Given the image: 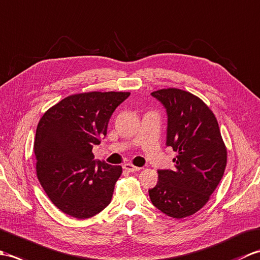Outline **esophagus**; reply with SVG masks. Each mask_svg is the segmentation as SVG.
<instances>
[{"instance_id":"esophagus-1","label":"esophagus","mask_w":260,"mask_h":260,"mask_svg":"<svg viewBox=\"0 0 260 260\" xmlns=\"http://www.w3.org/2000/svg\"><path fill=\"white\" fill-rule=\"evenodd\" d=\"M124 170H126L127 172H136V171H140L141 170V168H139V167H135V165H133V164H131V163H126V164H124Z\"/></svg>"}]
</instances>
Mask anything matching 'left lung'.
<instances>
[{
  "label": "left lung",
  "instance_id": "obj_1",
  "mask_svg": "<svg viewBox=\"0 0 260 260\" xmlns=\"http://www.w3.org/2000/svg\"><path fill=\"white\" fill-rule=\"evenodd\" d=\"M151 95L167 110V146L178 155L173 158L174 170L157 171L158 181L148 194L167 215L189 217L209 201L221 181L227 148L217 118L200 98L176 88Z\"/></svg>",
  "mask_w": 260,
  "mask_h": 260
}]
</instances>
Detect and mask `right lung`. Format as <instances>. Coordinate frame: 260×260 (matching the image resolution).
<instances>
[{"mask_svg": "<svg viewBox=\"0 0 260 260\" xmlns=\"http://www.w3.org/2000/svg\"><path fill=\"white\" fill-rule=\"evenodd\" d=\"M131 92L91 91L68 96L45 113L37 127V175L59 210L93 217L112 201L119 165L96 161L92 146L107 134L110 116Z\"/></svg>", "mask_w": 260, "mask_h": 260, "instance_id": "right-lung-1", "label": "right lung"}]
</instances>
